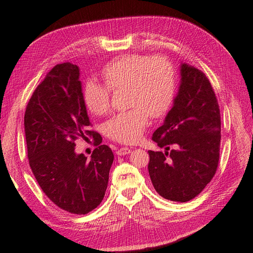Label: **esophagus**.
Masks as SVG:
<instances>
[{
	"label": "esophagus",
	"instance_id": "1",
	"mask_svg": "<svg viewBox=\"0 0 253 253\" xmlns=\"http://www.w3.org/2000/svg\"><path fill=\"white\" fill-rule=\"evenodd\" d=\"M130 151H131V149H130V148H127V147H125V148H121V149H118L117 151H116V154H117V155H125V154L130 153Z\"/></svg>",
	"mask_w": 253,
	"mask_h": 253
}]
</instances>
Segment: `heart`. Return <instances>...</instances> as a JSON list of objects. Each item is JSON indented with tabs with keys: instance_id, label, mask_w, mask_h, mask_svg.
Returning a JSON list of instances; mask_svg holds the SVG:
<instances>
[{
	"instance_id": "heart-1",
	"label": "heart",
	"mask_w": 253,
	"mask_h": 253,
	"mask_svg": "<svg viewBox=\"0 0 253 253\" xmlns=\"http://www.w3.org/2000/svg\"><path fill=\"white\" fill-rule=\"evenodd\" d=\"M103 84L85 82L83 98L94 115H104L111 106V90L126 87L130 110L118 113L104 124V133L112 140L132 144L140 140L150 116L168 114L176 95L175 69L164 56L124 54L106 63L101 71Z\"/></svg>"
}]
</instances>
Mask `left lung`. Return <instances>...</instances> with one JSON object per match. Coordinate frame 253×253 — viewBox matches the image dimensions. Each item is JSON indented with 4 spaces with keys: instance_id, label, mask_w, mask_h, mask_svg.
I'll use <instances>...</instances> for the list:
<instances>
[{
    "instance_id": "1",
    "label": "left lung",
    "mask_w": 253,
    "mask_h": 253,
    "mask_svg": "<svg viewBox=\"0 0 253 253\" xmlns=\"http://www.w3.org/2000/svg\"><path fill=\"white\" fill-rule=\"evenodd\" d=\"M174 105L152 140L166 152L150 150L149 175L154 189L170 201L196 198L215 175L221 149V112L203 72L182 64ZM175 149L169 152V147Z\"/></svg>"
}]
</instances>
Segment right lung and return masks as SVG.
<instances>
[{
	"instance_id": "1",
	"label": "right lung",
	"mask_w": 253,
	"mask_h": 253,
	"mask_svg": "<svg viewBox=\"0 0 253 253\" xmlns=\"http://www.w3.org/2000/svg\"><path fill=\"white\" fill-rule=\"evenodd\" d=\"M27 157L30 169L50 200L72 214H87L102 202L114 154L89 129L79 82V68L57 64L32 93L25 117ZM93 138L91 160L74 153V141Z\"/></svg>"
}]
</instances>
